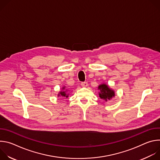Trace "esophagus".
Listing matches in <instances>:
<instances>
[{
	"instance_id": "1",
	"label": "esophagus",
	"mask_w": 160,
	"mask_h": 160,
	"mask_svg": "<svg viewBox=\"0 0 160 160\" xmlns=\"http://www.w3.org/2000/svg\"><path fill=\"white\" fill-rule=\"evenodd\" d=\"M81 85L82 86V87H87L88 86V83L87 82H82L81 83Z\"/></svg>"
}]
</instances>
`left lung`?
Instances as JSON below:
<instances>
[{"mask_svg":"<svg viewBox=\"0 0 160 160\" xmlns=\"http://www.w3.org/2000/svg\"><path fill=\"white\" fill-rule=\"evenodd\" d=\"M99 96L101 99H102L106 102L111 100L115 96V90L109 87L108 85L102 83L98 86Z\"/></svg>","mask_w":160,"mask_h":160,"instance_id":"1","label":"left lung"}]
</instances>
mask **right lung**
Segmentation results:
<instances>
[{"label": "right lung", "mask_w": 160, "mask_h": 160, "mask_svg": "<svg viewBox=\"0 0 160 160\" xmlns=\"http://www.w3.org/2000/svg\"><path fill=\"white\" fill-rule=\"evenodd\" d=\"M69 94H70V91L69 89L66 88L65 86H63L62 88V90H61L60 92L58 94V97H62V98H68L69 97Z\"/></svg>", "instance_id": "1"}]
</instances>
